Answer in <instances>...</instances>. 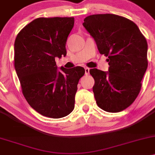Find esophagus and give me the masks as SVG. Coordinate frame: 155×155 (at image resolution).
I'll return each mask as SVG.
<instances>
[{
    "label": "esophagus",
    "mask_w": 155,
    "mask_h": 155,
    "mask_svg": "<svg viewBox=\"0 0 155 155\" xmlns=\"http://www.w3.org/2000/svg\"><path fill=\"white\" fill-rule=\"evenodd\" d=\"M89 68H88V67H86L85 68V74H86V75H88V74H89Z\"/></svg>",
    "instance_id": "esophagus-1"
}]
</instances>
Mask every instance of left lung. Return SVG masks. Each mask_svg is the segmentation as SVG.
Masks as SVG:
<instances>
[{
	"label": "left lung",
	"mask_w": 155,
	"mask_h": 155,
	"mask_svg": "<svg viewBox=\"0 0 155 155\" xmlns=\"http://www.w3.org/2000/svg\"><path fill=\"white\" fill-rule=\"evenodd\" d=\"M84 26L94 38L97 49L109 62V71L91 69L93 92L97 106L108 112H119L139 94L148 66V44L131 20L114 14L92 15Z\"/></svg>",
	"instance_id": "obj_1"
}]
</instances>
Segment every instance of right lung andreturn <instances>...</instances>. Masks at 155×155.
I'll return each instance as SVG.
<instances>
[{
	"label": "right lung",
	"mask_w": 155,
	"mask_h": 155,
	"mask_svg": "<svg viewBox=\"0 0 155 155\" xmlns=\"http://www.w3.org/2000/svg\"><path fill=\"white\" fill-rule=\"evenodd\" d=\"M74 18H38L24 26L15 41V68L24 97L39 114L51 118L69 114L81 66L58 70L55 58L66 55V43Z\"/></svg>",
	"instance_id": "1"
}]
</instances>
